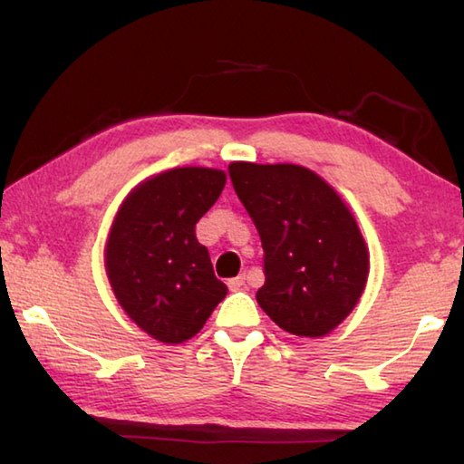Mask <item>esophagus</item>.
Listing matches in <instances>:
<instances>
[{
  "label": "esophagus",
  "mask_w": 464,
  "mask_h": 464,
  "mask_svg": "<svg viewBox=\"0 0 464 464\" xmlns=\"http://www.w3.org/2000/svg\"><path fill=\"white\" fill-rule=\"evenodd\" d=\"M227 286H229L231 293H235V290H241L243 286H246V276H237V278H231L229 282H227Z\"/></svg>",
  "instance_id": "34e87169"
}]
</instances>
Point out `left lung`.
<instances>
[{"label":"left lung","instance_id":"8db88e82","mask_svg":"<svg viewBox=\"0 0 464 464\" xmlns=\"http://www.w3.org/2000/svg\"><path fill=\"white\" fill-rule=\"evenodd\" d=\"M229 176L264 247L257 304L288 334L327 335L354 311L371 270L354 215L324 178L295 163L233 161Z\"/></svg>","mask_w":464,"mask_h":464}]
</instances>
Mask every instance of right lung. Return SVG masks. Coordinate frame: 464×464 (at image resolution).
Wrapping results in <instances>:
<instances>
[{
    "mask_svg": "<svg viewBox=\"0 0 464 464\" xmlns=\"http://www.w3.org/2000/svg\"><path fill=\"white\" fill-rule=\"evenodd\" d=\"M227 182L213 168H174L132 188L110 227L104 264L124 313L157 342L182 343L227 296L196 223Z\"/></svg>",
    "mask_w": 464,
    "mask_h": 464,
    "instance_id": "obj_1",
    "label": "right lung"
}]
</instances>
